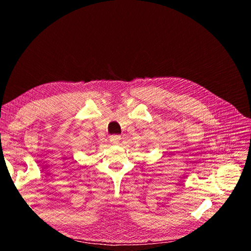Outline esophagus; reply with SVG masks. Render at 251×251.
I'll return each mask as SVG.
<instances>
[{"instance_id": "1", "label": "esophagus", "mask_w": 251, "mask_h": 251, "mask_svg": "<svg viewBox=\"0 0 251 251\" xmlns=\"http://www.w3.org/2000/svg\"><path fill=\"white\" fill-rule=\"evenodd\" d=\"M110 141L113 144H117L120 141V136L119 135H113V136H111Z\"/></svg>"}]
</instances>
